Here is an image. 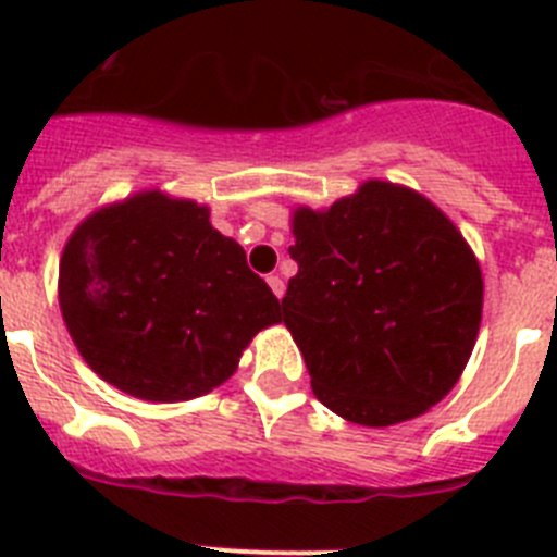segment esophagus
<instances>
[{
  "instance_id": "34e87169",
  "label": "esophagus",
  "mask_w": 557,
  "mask_h": 557,
  "mask_svg": "<svg viewBox=\"0 0 557 557\" xmlns=\"http://www.w3.org/2000/svg\"><path fill=\"white\" fill-rule=\"evenodd\" d=\"M268 284H270V289H273V295L275 298H278V301H282L284 298V282H282V275H268Z\"/></svg>"
}]
</instances>
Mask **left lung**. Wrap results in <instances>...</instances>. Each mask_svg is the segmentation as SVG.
<instances>
[{
    "mask_svg": "<svg viewBox=\"0 0 557 557\" xmlns=\"http://www.w3.org/2000/svg\"><path fill=\"white\" fill-rule=\"evenodd\" d=\"M293 236L284 326L318 401L362 426L424 416L482 321V270L457 225L407 186L366 181L323 211L298 206Z\"/></svg>",
    "mask_w": 557,
    "mask_h": 557,
    "instance_id": "obj_1",
    "label": "left lung"
}]
</instances>
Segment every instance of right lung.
I'll return each mask as SVG.
<instances>
[{
    "instance_id": "obj_1",
    "label": "right lung",
    "mask_w": 557,
    "mask_h": 557,
    "mask_svg": "<svg viewBox=\"0 0 557 557\" xmlns=\"http://www.w3.org/2000/svg\"><path fill=\"white\" fill-rule=\"evenodd\" d=\"M58 301L77 351L108 385L145 401L220 387L278 298L209 206L136 191L91 211L66 239Z\"/></svg>"
}]
</instances>
